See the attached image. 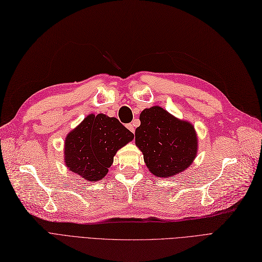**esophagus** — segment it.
Wrapping results in <instances>:
<instances>
[{"instance_id":"1","label":"esophagus","mask_w":262,"mask_h":262,"mask_svg":"<svg viewBox=\"0 0 262 262\" xmlns=\"http://www.w3.org/2000/svg\"><path fill=\"white\" fill-rule=\"evenodd\" d=\"M127 128L132 132V133H134V124L133 123H129V124H127Z\"/></svg>"}]
</instances>
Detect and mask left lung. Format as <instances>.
<instances>
[{
    "label": "left lung",
    "instance_id": "8db88e82",
    "mask_svg": "<svg viewBox=\"0 0 262 262\" xmlns=\"http://www.w3.org/2000/svg\"><path fill=\"white\" fill-rule=\"evenodd\" d=\"M135 144L151 174L171 178L183 172L197 156L198 139L194 125L181 120L160 106L140 114Z\"/></svg>",
    "mask_w": 262,
    "mask_h": 262
}]
</instances>
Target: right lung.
I'll use <instances>...</instances> for the list:
<instances>
[{"mask_svg":"<svg viewBox=\"0 0 262 262\" xmlns=\"http://www.w3.org/2000/svg\"><path fill=\"white\" fill-rule=\"evenodd\" d=\"M134 139V135L115 117L90 114L65 139L66 167L88 182L104 179L116 152Z\"/></svg>","mask_w":262,"mask_h":262,"instance_id":"1","label":"right lung"}]
</instances>
